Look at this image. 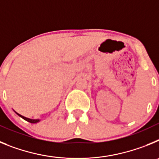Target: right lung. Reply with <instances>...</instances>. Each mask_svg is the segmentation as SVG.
I'll return each instance as SVG.
<instances>
[{
  "instance_id": "obj_1",
  "label": "right lung",
  "mask_w": 159,
  "mask_h": 159,
  "mask_svg": "<svg viewBox=\"0 0 159 159\" xmlns=\"http://www.w3.org/2000/svg\"><path fill=\"white\" fill-rule=\"evenodd\" d=\"M16 114H17V115H18V116H20V117H21L22 119H25V120H26V121L29 122V123H37V122H39V119H28V118L24 117V116H20V114H18V113H16Z\"/></svg>"
}]
</instances>
